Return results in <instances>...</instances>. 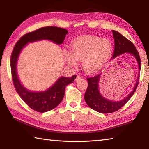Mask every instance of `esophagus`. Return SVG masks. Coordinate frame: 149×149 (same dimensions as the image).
<instances>
[{"label":"esophagus","mask_w":149,"mask_h":149,"mask_svg":"<svg viewBox=\"0 0 149 149\" xmlns=\"http://www.w3.org/2000/svg\"><path fill=\"white\" fill-rule=\"evenodd\" d=\"M81 77L80 76V75H77V76L76 77V79H75V80L76 81H77L78 79H81Z\"/></svg>","instance_id":"1"}]
</instances>
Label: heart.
<instances>
[{
	"label": "heart",
	"instance_id": "1",
	"mask_svg": "<svg viewBox=\"0 0 149 149\" xmlns=\"http://www.w3.org/2000/svg\"><path fill=\"white\" fill-rule=\"evenodd\" d=\"M112 51L109 40L97 37L77 39L72 46V53L65 54V60L71 65H76L77 60L83 62L85 71L95 73L102 68Z\"/></svg>",
	"mask_w": 149,
	"mask_h": 149
}]
</instances>
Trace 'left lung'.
Instances as JSON below:
<instances>
[{
  "label": "left lung",
  "mask_w": 149,
  "mask_h": 149,
  "mask_svg": "<svg viewBox=\"0 0 149 149\" xmlns=\"http://www.w3.org/2000/svg\"><path fill=\"white\" fill-rule=\"evenodd\" d=\"M112 33L114 38V50L112 55L113 58L125 52H129L133 54L137 59L139 64V69L140 70L141 59L135 45L119 32L112 30ZM100 75V74L87 78L88 80V86L85 93L84 99L87 105L91 108L102 114L114 112L123 107L131 99L135 90L137 89L139 84V76H138L137 84L135 85V88L127 97L120 101L114 102L106 99L100 94L99 91Z\"/></svg>",
  "instance_id": "8db88e82"
}]
</instances>
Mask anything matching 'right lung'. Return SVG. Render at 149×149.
<instances>
[{"instance_id":"obj_1","label":"right lung","mask_w":149,"mask_h":149,"mask_svg":"<svg viewBox=\"0 0 149 149\" xmlns=\"http://www.w3.org/2000/svg\"><path fill=\"white\" fill-rule=\"evenodd\" d=\"M67 33V30L61 27L54 26L41 27L23 35L14 47L11 54L10 67L14 88L25 103L36 112H45L56 107L64 98L66 85L74 81L76 75H74L71 77H62L59 78L51 87L45 91H29L22 86L17 77L16 63L19 52L27 42L42 39H49L58 45L62 44Z\"/></svg>"}]
</instances>
